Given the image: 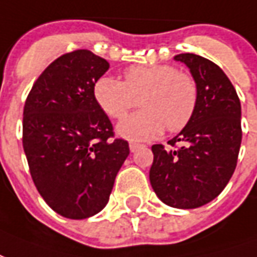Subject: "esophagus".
<instances>
[{
	"label": "esophagus",
	"mask_w": 257,
	"mask_h": 257,
	"mask_svg": "<svg viewBox=\"0 0 257 257\" xmlns=\"http://www.w3.org/2000/svg\"><path fill=\"white\" fill-rule=\"evenodd\" d=\"M128 147H130L131 152H136L138 151L140 148H142V145L141 144H136V142H130V145H128Z\"/></svg>",
	"instance_id": "obj_1"
}]
</instances>
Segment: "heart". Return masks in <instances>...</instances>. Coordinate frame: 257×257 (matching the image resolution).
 <instances>
[{
	"mask_svg": "<svg viewBox=\"0 0 257 257\" xmlns=\"http://www.w3.org/2000/svg\"><path fill=\"white\" fill-rule=\"evenodd\" d=\"M124 80L102 75L93 85V95L101 109L112 119H121L140 104L144 109L133 113L117 126L121 137L133 141H151L164 128L178 133L192 120L198 102V86L193 75L170 64L131 65Z\"/></svg>",
	"mask_w": 257,
	"mask_h": 257,
	"instance_id": "heart-1",
	"label": "heart"
}]
</instances>
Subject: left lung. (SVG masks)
<instances>
[{
	"mask_svg": "<svg viewBox=\"0 0 257 257\" xmlns=\"http://www.w3.org/2000/svg\"><path fill=\"white\" fill-rule=\"evenodd\" d=\"M175 60L188 65L197 82V108L188 126L168 141L171 148L152 147L149 179L163 203L190 209L218 197L233 175L242 138L241 102L233 83L211 60L193 53Z\"/></svg>",
	"mask_w": 257,
	"mask_h": 257,
	"instance_id": "8db88e82",
	"label": "left lung"
}]
</instances>
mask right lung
<instances>
[{
    "label": "right lung",
    "mask_w": 257,
    "mask_h": 257,
    "mask_svg": "<svg viewBox=\"0 0 257 257\" xmlns=\"http://www.w3.org/2000/svg\"><path fill=\"white\" fill-rule=\"evenodd\" d=\"M108 68L105 59L86 49L63 54L39 75L24 104L30 174L46 204L64 218L100 212L130 153L93 95Z\"/></svg>",
    "instance_id": "right-lung-1"
}]
</instances>
